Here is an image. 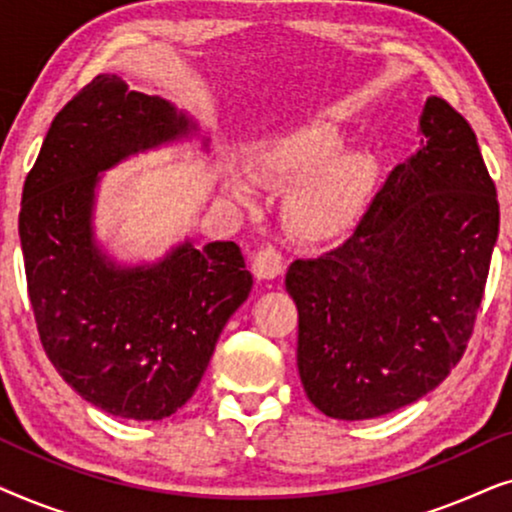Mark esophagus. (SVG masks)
I'll use <instances>...</instances> for the list:
<instances>
[{"instance_id": "34e87169", "label": "esophagus", "mask_w": 512, "mask_h": 512, "mask_svg": "<svg viewBox=\"0 0 512 512\" xmlns=\"http://www.w3.org/2000/svg\"><path fill=\"white\" fill-rule=\"evenodd\" d=\"M251 270H254V275L258 279H275L284 272V258L275 247H265L261 251H256Z\"/></svg>"}]
</instances>
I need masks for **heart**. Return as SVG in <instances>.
Listing matches in <instances>:
<instances>
[{
    "label": "heart",
    "instance_id": "heart-1",
    "mask_svg": "<svg viewBox=\"0 0 512 512\" xmlns=\"http://www.w3.org/2000/svg\"><path fill=\"white\" fill-rule=\"evenodd\" d=\"M345 132L326 121H312L263 139L251 149V172L261 181L298 184L289 202V221L300 237L312 242L345 235L361 214L373 191L375 167L366 153H340ZM230 195L242 205L256 198L247 177H233Z\"/></svg>",
    "mask_w": 512,
    "mask_h": 512
}]
</instances>
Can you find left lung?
Segmentation results:
<instances>
[{
  "mask_svg": "<svg viewBox=\"0 0 512 512\" xmlns=\"http://www.w3.org/2000/svg\"><path fill=\"white\" fill-rule=\"evenodd\" d=\"M419 132L354 235L286 272L300 382L333 419L382 417L429 394L478 317L499 237L496 186L473 128L445 100H426Z\"/></svg>",
  "mask_w": 512,
  "mask_h": 512,
  "instance_id": "1",
  "label": "left lung"
}]
</instances>
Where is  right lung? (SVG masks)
I'll return each instance as SVG.
<instances>
[{"instance_id":"1","label":"right lung","mask_w":512,"mask_h":512,"mask_svg":"<svg viewBox=\"0 0 512 512\" xmlns=\"http://www.w3.org/2000/svg\"><path fill=\"white\" fill-rule=\"evenodd\" d=\"M193 130L163 97L100 74L53 118L25 179L18 233L41 345L76 394L114 417L174 415L254 284L235 242L186 240L135 268L95 242L97 174Z\"/></svg>"}]
</instances>
